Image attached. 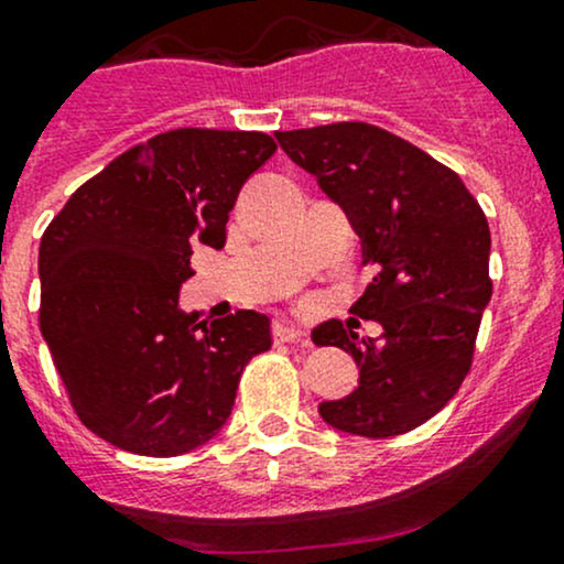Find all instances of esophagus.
Here are the masks:
<instances>
[{
  "mask_svg": "<svg viewBox=\"0 0 564 564\" xmlns=\"http://www.w3.org/2000/svg\"><path fill=\"white\" fill-rule=\"evenodd\" d=\"M274 338L280 344L301 341V344H304V347H308V336H306V333L301 330L295 323H290V319H276V323H274Z\"/></svg>",
  "mask_w": 564,
  "mask_h": 564,
  "instance_id": "obj_1",
  "label": "esophagus"
}]
</instances>
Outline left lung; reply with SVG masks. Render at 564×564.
Here are the masks:
<instances>
[{
	"label": "left lung",
	"mask_w": 564,
	"mask_h": 564,
	"mask_svg": "<svg viewBox=\"0 0 564 564\" xmlns=\"http://www.w3.org/2000/svg\"><path fill=\"white\" fill-rule=\"evenodd\" d=\"M276 142L347 212L362 265H377L352 312L381 336L360 341L338 319L312 330L360 368L357 390L319 403V416L366 438L409 433L452 401L474 362L492 299L487 217L449 166L379 126L276 131Z\"/></svg>",
	"instance_id": "obj_1"
}]
</instances>
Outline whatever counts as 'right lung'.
Returning <instances> with one entry per match:
<instances>
[{"instance_id": "right-lung-1", "label": "right lung", "mask_w": 564, "mask_h": 564, "mask_svg": "<svg viewBox=\"0 0 564 564\" xmlns=\"http://www.w3.org/2000/svg\"><path fill=\"white\" fill-rule=\"evenodd\" d=\"M276 142L260 131L174 129L77 187L40 241V330L90 433L144 457L207 444L231 416L271 319L207 325L180 308L193 247L226 245L241 185Z\"/></svg>"}]
</instances>
